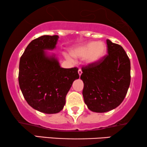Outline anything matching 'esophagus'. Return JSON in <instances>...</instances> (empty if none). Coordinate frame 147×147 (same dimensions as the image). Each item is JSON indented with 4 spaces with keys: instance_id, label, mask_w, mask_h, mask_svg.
Instances as JSON below:
<instances>
[{
    "instance_id": "1",
    "label": "esophagus",
    "mask_w": 147,
    "mask_h": 147,
    "mask_svg": "<svg viewBox=\"0 0 147 147\" xmlns=\"http://www.w3.org/2000/svg\"><path fill=\"white\" fill-rule=\"evenodd\" d=\"M78 73H79L80 77V76L81 75V74H82V70H81V69H79V70H78Z\"/></svg>"
}]
</instances>
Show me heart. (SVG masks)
Here are the masks:
<instances>
[{
  "instance_id": "heart-1",
  "label": "heart",
  "mask_w": 147,
  "mask_h": 147,
  "mask_svg": "<svg viewBox=\"0 0 147 147\" xmlns=\"http://www.w3.org/2000/svg\"><path fill=\"white\" fill-rule=\"evenodd\" d=\"M107 47L102 42L91 41L72 50V55L79 58H86L88 64H94L99 62L105 56Z\"/></svg>"
}]
</instances>
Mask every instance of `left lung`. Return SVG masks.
I'll return each mask as SVG.
<instances>
[{"label": "left lung", "instance_id": "obj_1", "mask_svg": "<svg viewBox=\"0 0 147 147\" xmlns=\"http://www.w3.org/2000/svg\"><path fill=\"white\" fill-rule=\"evenodd\" d=\"M108 55L82 68L83 96L90 111L105 113L120 105L130 84V61L123 48L107 40Z\"/></svg>", "mask_w": 147, "mask_h": 147}]
</instances>
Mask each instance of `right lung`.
I'll list each match as a JSON object with an SVG mask.
<instances>
[{"label":"right lung","instance_id":"obj_1","mask_svg":"<svg viewBox=\"0 0 147 147\" xmlns=\"http://www.w3.org/2000/svg\"><path fill=\"white\" fill-rule=\"evenodd\" d=\"M59 36L44 35L30 42L20 61V87L28 104L41 113L54 114L66 104V96L75 80L78 68H61L55 55L45 50L55 48Z\"/></svg>","mask_w":147,"mask_h":147}]
</instances>
